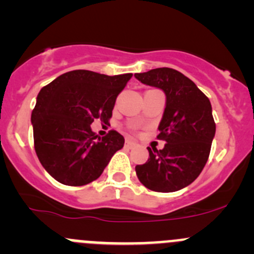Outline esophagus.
I'll return each mask as SVG.
<instances>
[{
	"label": "esophagus",
	"instance_id": "obj_1",
	"mask_svg": "<svg viewBox=\"0 0 254 254\" xmlns=\"http://www.w3.org/2000/svg\"><path fill=\"white\" fill-rule=\"evenodd\" d=\"M135 145H136V142L132 141V140H127V141H125V147L131 148V147H134Z\"/></svg>",
	"mask_w": 254,
	"mask_h": 254
}]
</instances>
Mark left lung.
Returning a JSON list of instances; mask_svg holds the SVG:
<instances>
[{"mask_svg":"<svg viewBox=\"0 0 254 254\" xmlns=\"http://www.w3.org/2000/svg\"><path fill=\"white\" fill-rule=\"evenodd\" d=\"M135 77L166 93L157 135L165 147H147L150 157L135 167L136 176L150 190L177 191L193 183L206 165L216 130L211 104L191 79L173 68H153Z\"/></svg>","mask_w":254,"mask_h":254,"instance_id":"8db88e82","label":"left lung"}]
</instances>
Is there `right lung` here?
I'll return each instance as SVG.
<instances>
[{
    "label": "right lung",
    "instance_id": "obj_1",
    "mask_svg": "<svg viewBox=\"0 0 254 254\" xmlns=\"http://www.w3.org/2000/svg\"><path fill=\"white\" fill-rule=\"evenodd\" d=\"M131 76L73 70L40 89L32 112L34 148L53 178L71 187L91 183L123 148V135L111 130L101 139L91 124L109 122L118 94Z\"/></svg>",
    "mask_w": 254,
    "mask_h": 254
}]
</instances>
